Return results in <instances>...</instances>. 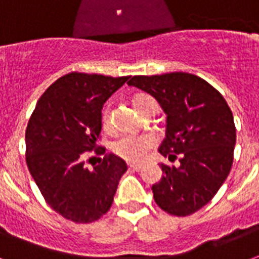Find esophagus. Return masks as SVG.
<instances>
[{"mask_svg":"<svg viewBox=\"0 0 259 259\" xmlns=\"http://www.w3.org/2000/svg\"><path fill=\"white\" fill-rule=\"evenodd\" d=\"M127 167H129V169H133V171H140L143 165L137 164V163H129V164H127Z\"/></svg>","mask_w":259,"mask_h":259,"instance_id":"obj_1","label":"esophagus"}]
</instances>
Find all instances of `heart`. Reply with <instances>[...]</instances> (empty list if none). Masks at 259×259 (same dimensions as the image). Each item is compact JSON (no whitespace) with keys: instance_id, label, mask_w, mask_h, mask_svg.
<instances>
[{"instance_id":"1","label":"heart","mask_w":259,"mask_h":259,"mask_svg":"<svg viewBox=\"0 0 259 259\" xmlns=\"http://www.w3.org/2000/svg\"><path fill=\"white\" fill-rule=\"evenodd\" d=\"M143 98H148L147 95H141L134 99V104ZM111 108L106 106L102 112V123L104 129L111 127ZM155 137L149 133L134 134V133H123L116 138L112 143V151L122 159L127 161H141L147 157L148 152L151 151L155 145Z\"/></svg>"}]
</instances>
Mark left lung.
Returning a JSON list of instances; mask_svg holds the SVG:
<instances>
[{"instance_id":"left-lung-1","label":"left lung","mask_w":259,"mask_h":259,"mask_svg":"<svg viewBox=\"0 0 259 259\" xmlns=\"http://www.w3.org/2000/svg\"><path fill=\"white\" fill-rule=\"evenodd\" d=\"M159 102L167 115L159 152L179 165L161 164L152 186L164 212L189 216L208 204L231 171L236 143L234 115L226 99L201 77L185 72L134 76L127 82Z\"/></svg>"}]
</instances>
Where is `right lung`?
I'll return each instance as SVG.
<instances>
[{"instance_id":"obj_1","label":"right lung","mask_w":259,"mask_h":259,"mask_svg":"<svg viewBox=\"0 0 259 259\" xmlns=\"http://www.w3.org/2000/svg\"><path fill=\"white\" fill-rule=\"evenodd\" d=\"M129 78L65 74L47 88L29 118L25 130L29 172L47 204L68 220L92 223L111 208L127 165L110 153L88 169L82 156L96 148L103 104ZM95 152L103 155L106 149Z\"/></svg>"}]
</instances>
